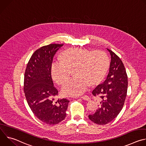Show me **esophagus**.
Wrapping results in <instances>:
<instances>
[{"label": "esophagus", "instance_id": "obj_1", "mask_svg": "<svg viewBox=\"0 0 146 146\" xmlns=\"http://www.w3.org/2000/svg\"><path fill=\"white\" fill-rule=\"evenodd\" d=\"M82 99H84V100H87V101H88V100H90V98L88 96H87V95H84V96H81V97Z\"/></svg>", "mask_w": 146, "mask_h": 146}]
</instances>
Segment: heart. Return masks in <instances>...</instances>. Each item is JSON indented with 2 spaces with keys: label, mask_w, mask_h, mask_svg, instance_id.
<instances>
[{
  "label": "heart",
  "mask_w": 146,
  "mask_h": 146,
  "mask_svg": "<svg viewBox=\"0 0 146 146\" xmlns=\"http://www.w3.org/2000/svg\"><path fill=\"white\" fill-rule=\"evenodd\" d=\"M109 65V57L105 52L73 48L64 51L61 59L52 61L51 74L53 80L60 85L69 78L70 70L74 69L76 77L64 83L61 92L65 96H79L87 90L91 83L97 84L104 78Z\"/></svg>",
  "instance_id": "heart-1"
}]
</instances>
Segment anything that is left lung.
<instances>
[{
    "mask_svg": "<svg viewBox=\"0 0 146 146\" xmlns=\"http://www.w3.org/2000/svg\"><path fill=\"white\" fill-rule=\"evenodd\" d=\"M111 55L107 78L92 91L94 96L100 98L96 111L88 115L91 121L98 125H105L113 120L123 108L128 90V76L120 58L107 48Z\"/></svg>",
    "mask_w": 146,
    "mask_h": 146,
    "instance_id": "8db88e82",
    "label": "left lung"
}]
</instances>
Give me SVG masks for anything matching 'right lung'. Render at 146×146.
I'll list each match as a JSON object with an SVG mask.
<instances>
[{
    "mask_svg": "<svg viewBox=\"0 0 146 146\" xmlns=\"http://www.w3.org/2000/svg\"><path fill=\"white\" fill-rule=\"evenodd\" d=\"M64 44H50L36 50L27 64L24 91L28 104L40 121L55 125L66 117L69 100L58 99L54 102L58 90L54 86L51 65L56 52Z\"/></svg>",
    "mask_w": 146,
    "mask_h": 146,
    "instance_id": "1",
    "label": "right lung"
}]
</instances>
